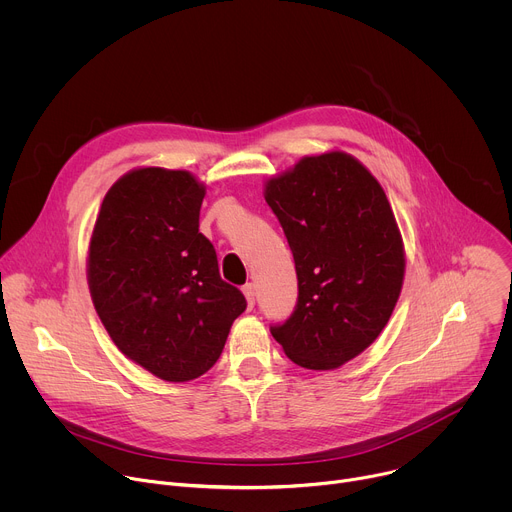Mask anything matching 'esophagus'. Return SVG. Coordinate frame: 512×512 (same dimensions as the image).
<instances>
[{
    "label": "esophagus",
    "mask_w": 512,
    "mask_h": 512,
    "mask_svg": "<svg viewBox=\"0 0 512 512\" xmlns=\"http://www.w3.org/2000/svg\"><path fill=\"white\" fill-rule=\"evenodd\" d=\"M243 294H245V300H247V308L251 310V308L255 306V296H257L255 285H253V283H247V285L243 287Z\"/></svg>",
    "instance_id": "obj_1"
}]
</instances>
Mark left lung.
Listing matches in <instances>:
<instances>
[{"label":"left lung","mask_w":512,"mask_h":512,"mask_svg":"<svg viewBox=\"0 0 512 512\" xmlns=\"http://www.w3.org/2000/svg\"><path fill=\"white\" fill-rule=\"evenodd\" d=\"M263 196L287 237L298 306L271 334L310 371H334L367 350L401 296L405 247L379 180L330 150L265 180Z\"/></svg>","instance_id":"obj_1"}]
</instances>
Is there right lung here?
Here are the masks:
<instances>
[{"instance_id":"add662e5","label":"right lung","mask_w":512,"mask_h":512,"mask_svg":"<svg viewBox=\"0 0 512 512\" xmlns=\"http://www.w3.org/2000/svg\"><path fill=\"white\" fill-rule=\"evenodd\" d=\"M204 194L188 170H129L107 190L87 251L91 300L111 340L168 383L204 375L247 308L198 233Z\"/></svg>"}]
</instances>
